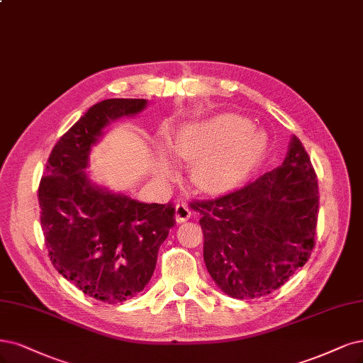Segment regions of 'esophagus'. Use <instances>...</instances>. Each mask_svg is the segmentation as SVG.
<instances>
[{
  "label": "esophagus",
  "mask_w": 363,
  "mask_h": 363,
  "mask_svg": "<svg viewBox=\"0 0 363 363\" xmlns=\"http://www.w3.org/2000/svg\"><path fill=\"white\" fill-rule=\"evenodd\" d=\"M174 218H176L177 223H182L191 218V210L184 203H179L176 206V211H174Z\"/></svg>",
  "instance_id": "34e87169"
}]
</instances>
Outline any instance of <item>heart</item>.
I'll list each match as a JSON object with an SVG mask.
<instances>
[{
	"label": "heart",
	"mask_w": 363,
	"mask_h": 363,
	"mask_svg": "<svg viewBox=\"0 0 363 363\" xmlns=\"http://www.w3.org/2000/svg\"><path fill=\"white\" fill-rule=\"evenodd\" d=\"M266 148V136L251 128L246 118L223 114L186 128L172 143L176 157L194 160L192 183L204 192L216 194L240 182ZM172 164L162 156L159 172L169 177Z\"/></svg>",
	"instance_id": "b5f03b06"
}]
</instances>
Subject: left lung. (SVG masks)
Returning <instances> with one entry per match:
<instances>
[{"mask_svg": "<svg viewBox=\"0 0 363 363\" xmlns=\"http://www.w3.org/2000/svg\"><path fill=\"white\" fill-rule=\"evenodd\" d=\"M191 207L201 215L211 279L234 298H255L278 290L311 257L318 215L317 176L293 135L279 168Z\"/></svg>", "mask_w": 363, "mask_h": 363, "instance_id": "8db88e82", "label": "left lung"}]
</instances>
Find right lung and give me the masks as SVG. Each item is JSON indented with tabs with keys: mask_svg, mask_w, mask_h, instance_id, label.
Returning <instances> with one entry per match:
<instances>
[{
	"mask_svg": "<svg viewBox=\"0 0 363 363\" xmlns=\"http://www.w3.org/2000/svg\"><path fill=\"white\" fill-rule=\"evenodd\" d=\"M145 99H106L61 136L39 186L40 223L54 267L96 301L121 303L153 277L174 208L96 184L85 169L106 126L140 114Z\"/></svg>",
	"mask_w": 363,
	"mask_h": 363,
	"instance_id": "obj_1",
	"label": "right lung"
}]
</instances>
